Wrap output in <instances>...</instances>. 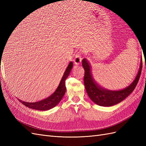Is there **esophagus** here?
I'll return each mask as SVG.
<instances>
[{
	"mask_svg": "<svg viewBox=\"0 0 146 146\" xmlns=\"http://www.w3.org/2000/svg\"><path fill=\"white\" fill-rule=\"evenodd\" d=\"M82 56L80 55V52H77L76 55H75V58H74V63L77 64V65L80 64V63L82 62Z\"/></svg>",
	"mask_w": 146,
	"mask_h": 146,
	"instance_id": "esophagus-1",
	"label": "esophagus"
}]
</instances>
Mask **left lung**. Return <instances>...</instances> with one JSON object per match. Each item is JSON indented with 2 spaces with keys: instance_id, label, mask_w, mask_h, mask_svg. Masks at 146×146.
Returning a JSON list of instances; mask_svg holds the SVG:
<instances>
[{
  "instance_id": "obj_1",
  "label": "left lung",
  "mask_w": 146,
  "mask_h": 146,
  "mask_svg": "<svg viewBox=\"0 0 146 146\" xmlns=\"http://www.w3.org/2000/svg\"><path fill=\"white\" fill-rule=\"evenodd\" d=\"M82 66L85 69L84 84L88 96L92 101L98 105L103 106V107H110L124 100L135 90L141 76L143 63L141 59L139 70L133 83L125 89L119 91H109L101 88L92 78L91 72V67L86 59L82 60Z\"/></svg>"
}]
</instances>
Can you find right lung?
Returning a JSON list of instances; mask_svg holds the SVG:
<instances>
[{
  "mask_svg": "<svg viewBox=\"0 0 146 146\" xmlns=\"http://www.w3.org/2000/svg\"><path fill=\"white\" fill-rule=\"evenodd\" d=\"M73 66L72 62H70L68 68H66L63 76L60 81V85H58L56 91L52 94L50 96L48 97L47 99L39 101L38 102L35 103H28L25 102H23L20 100L19 102L23 103L26 107L30 108L39 110V111H45V110H50L52 108L55 107V106L58 105V104L62 99L66 92V86L65 81L66 78L69 76V74L71 70V69Z\"/></svg>",
  "mask_w": 146,
  "mask_h": 146,
  "instance_id": "add662e5",
  "label": "right lung"
}]
</instances>
